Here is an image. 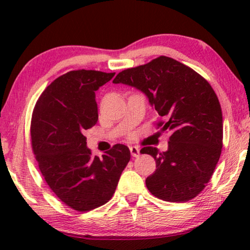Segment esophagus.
Returning <instances> with one entry per match:
<instances>
[{"label": "esophagus", "instance_id": "34e87169", "mask_svg": "<svg viewBox=\"0 0 250 250\" xmlns=\"http://www.w3.org/2000/svg\"><path fill=\"white\" fill-rule=\"evenodd\" d=\"M129 151H131V155H132V157H139L140 156V149L138 148V146H129Z\"/></svg>", "mask_w": 250, "mask_h": 250}]
</instances>
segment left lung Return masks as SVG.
<instances>
[{
	"label": "left lung",
	"mask_w": 250,
	"mask_h": 250,
	"mask_svg": "<svg viewBox=\"0 0 250 250\" xmlns=\"http://www.w3.org/2000/svg\"><path fill=\"white\" fill-rule=\"evenodd\" d=\"M112 83L141 91L165 118L158 124L160 131L170 133L166 151L141 149L156 160L157 169L146 180L148 190L172 203L197 197L213 175L223 140L221 104L209 83L190 67L164 56L123 70Z\"/></svg>",
	"instance_id": "obj_1"
}]
</instances>
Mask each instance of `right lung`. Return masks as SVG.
Returning <instances> with one entry per match:
<instances>
[{"label": "right lung", "mask_w": 250, "mask_h": 250, "mask_svg": "<svg viewBox=\"0 0 250 250\" xmlns=\"http://www.w3.org/2000/svg\"><path fill=\"white\" fill-rule=\"evenodd\" d=\"M114 76L68 71L45 88L33 111L30 135L41 173L56 196L78 211L107 203L131 159L124 145L114 146L102 157L92 156L84 136L99 118L95 91Z\"/></svg>", "instance_id": "add662e5"}]
</instances>
